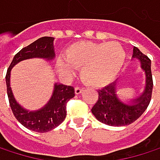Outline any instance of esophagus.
I'll list each match as a JSON object with an SVG mask.
<instances>
[{
	"instance_id": "esophagus-1",
	"label": "esophagus",
	"mask_w": 160,
	"mask_h": 160,
	"mask_svg": "<svg viewBox=\"0 0 160 160\" xmlns=\"http://www.w3.org/2000/svg\"><path fill=\"white\" fill-rule=\"evenodd\" d=\"M82 91H83V90H82V88H81L79 86H76V87H75V93H76L77 95H79V94H81Z\"/></svg>"
}]
</instances>
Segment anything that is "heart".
I'll list each match as a JSON object with an SVG mask.
<instances>
[{
	"mask_svg": "<svg viewBox=\"0 0 160 160\" xmlns=\"http://www.w3.org/2000/svg\"><path fill=\"white\" fill-rule=\"evenodd\" d=\"M125 60L123 48L118 42L95 43L82 42L72 45L57 68L61 75L71 77L74 68H82V81L91 86H103L116 78Z\"/></svg>",
	"mask_w": 160,
	"mask_h": 160,
	"instance_id": "heart-1",
	"label": "heart"
}]
</instances>
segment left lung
I'll return each instance as SVG.
<instances>
[{
    "mask_svg": "<svg viewBox=\"0 0 160 160\" xmlns=\"http://www.w3.org/2000/svg\"><path fill=\"white\" fill-rule=\"evenodd\" d=\"M134 59L140 62V69L145 74V85L142 93L128 102L120 99L117 94L118 79L101 88L98 91V98L97 103L91 110L98 121L110 126L129 125L137 120L149 105L153 90L151 61L135 46L132 56V60Z\"/></svg>",
    "mask_w": 160,
    "mask_h": 160,
    "instance_id": "1",
    "label": "left lung"
}]
</instances>
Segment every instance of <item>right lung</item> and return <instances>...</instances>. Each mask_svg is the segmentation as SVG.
<instances>
[{
	"instance_id": "right-lung-1",
	"label": "right lung",
	"mask_w": 160,
	"mask_h": 160,
	"mask_svg": "<svg viewBox=\"0 0 160 160\" xmlns=\"http://www.w3.org/2000/svg\"><path fill=\"white\" fill-rule=\"evenodd\" d=\"M54 39L52 37H42L22 48L15 55L5 76L9 104L15 118L25 128L38 133L51 131L65 119L66 103L69 99L75 97V90L72 86L56 82L54 83L52 96L47 103L41 109L30 111L23 108L13 95L10 86L11 69L17 63L29 59L39 58L51 62L56 57Z\"/></svg>"
}]
</instances>
